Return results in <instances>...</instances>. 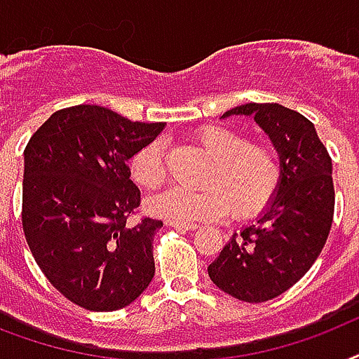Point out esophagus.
<instances>
[{
	"instance_id": "esophagus-1",
	"label": "esophagus",
	"mask_w": 359,
	"mask_h": 359,
	"mask_svg": "<svg viewBox=\"0 0 359 359\" xmlns=\"http://www.w3.org/2000/svg\"><path fill=\"white\" fill-rule=\"evenodd\" d=\"M168 225H171V227L180 231H196L197 227H199L197 224H177V222H168Z\"/></svg>"
}]
</instances>
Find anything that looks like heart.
<instances>
[{"label": "heart", "instance_id": "b5f03b06", "mask_svg": "<svg viewBox=\"0 0 359 359\" xmlns=\"http://www.w3.org/2000/svg\"><path fill=\"white\" fill-rule=\"evenodd\" d=\"M197 145L212 160L203 175V190L171 188L152 197V214L177 224L218 219L233 210L240 219L253 218L273 201L283 182V156L272 141L253 140L238 130L208 124L196 132ZM130 173L147 190H158L168 179L165 152L160 141L141 147L130 160Z\"/></svg>", "mask_w": 359, "mask_h": 359}]
</instances>
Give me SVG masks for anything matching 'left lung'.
<instances>
[{
    "mask_svg": "<svg viewBox=\"0 0 359 359\" xmlns=\"http://www.w3.org/2000/svg\"><path fill=\"white\" fill-rule=\"evenodd\" d=\"M253 115L285 163L283 182L255 225L235 233L208 266L214 285L236 300L261 304L298 283L320 255L334 222L332 158L304 115L281 104H244L225 111Z\"/></svg>",
    "mask_w": 359,
    "mask_h": 359,
    "instance_id": "1",
    "label": "left lung"
}]
</instances>
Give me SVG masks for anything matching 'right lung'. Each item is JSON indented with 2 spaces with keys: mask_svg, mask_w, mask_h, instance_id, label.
I'll return each instance as SVG.
<instances>
[{
  "mask_svg": "<svg viewBox=\"0 0 359 359\" xmlns=\"http://www.w3.org/2000/svg\"><path fill=\"white\" fill-rule=\"evenodd\" d=\"M163 123H134L102 106L59 109L25 145L22 227L46 279L76 306L117 311L154 278V233L140 216L128 160Z\"/></svg>",
  "mask_w": 359,
  "mask_h": 359,
  "instance_id": "obj_1",
  "label": "right lung"
}]
</instances>
